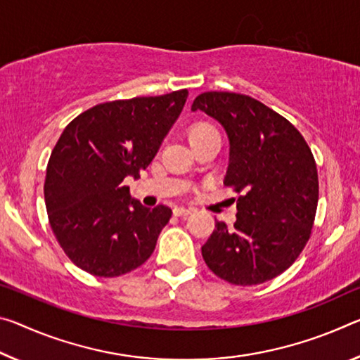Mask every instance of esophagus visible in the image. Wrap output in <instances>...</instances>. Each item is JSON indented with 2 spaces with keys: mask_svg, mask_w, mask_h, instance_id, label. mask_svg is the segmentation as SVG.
Segmentation results:
<instances>
[{
  "mask_svg": "<svg viewBox=\"0 0 360 360\" xmlns=\"http://www.w3.org/2000/svg\"><path fill=\"white\" fill-rule=\"evenodd\" d=\"M191 213H192V210L191 208H184V207H176L173 210V214L174 216H187V214H191Z\"/></svg>",
  "mask_w": 360,
  "mask_h": 360,
  "instance_id": "esophagus-1",
  "label": "esophagus"
}]
</instances>
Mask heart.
<instances>
[{
  "instance_id": "b5f03b06",
  "label": "heart",
  "mask_w": 360,
  "mask_h": 360,
  "mask_svg": "<svg viewBox=\"0 0 360 360\" xmlns=\"http://www.w3.org/2000/svg\"><path fill=\"white\" fill-rule=\"evenodd\" d=\"M211 131H216L214 127H211L208 123H197L193 124L192 129H191V139L195 138V136H202V134H207L211 133Z\"/></svg>"
}]
</instances>
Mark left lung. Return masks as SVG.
<instances>
[{
  "label": "left lung",
  "mask_w": 360,
  "mask_h": 360,
  "mask_svg": "<svg viewBox=\"0 0 360 360\" xmlns=\"http://www.w3.org/2000/svg\"><path fill=\"white\" fill-rule=\"evenodd\" d=\"M192 110L224 127L229 167L224 184L238 193L233 227L216 221L202 256L222 281L258 285L287 271L303 252L319 202L317 167L287 118L250 96L208 91Z\"/></svg>",
  "instance_id": "left-lung-1"
}]
</instances>
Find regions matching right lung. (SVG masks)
<instances>
[{
  "label": "right lung",
  "mask_w": 360,
  "mask_h": 360,
  "mask_svg": "<svg viewBox=\"0 0 360 360\" xmlns=\"http://www.w3.org/2000/svg\"><path fill=\"white\" fill-rule=\"evenodd\" d=\"M187 94L104 102L60 134L48 162L44 202L57 242L79 269L118 277L150 258L171 210L142 207L123 181L149 167Z\"/></svg>",
  "instance_id": "right-lung-1"
}]
</instances>
